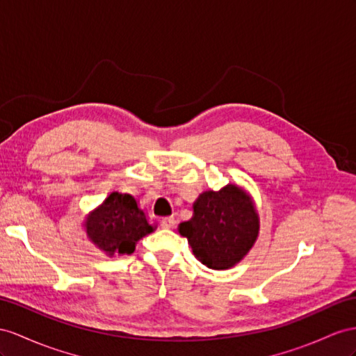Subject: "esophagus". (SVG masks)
<instances>
[{
    "label": "esophagus",
    "mask_w": 356,
    "mask_h": 356,
    "mask_svg": "<svg viewBox=\"0 0 356 356\" xmlns=\"http://www.w3.org/2000/svg\"><path fill=\"white\" fill-rule=\"evenodd\" d=\"M175 225H176V220L172 216L162 218V220H161L162 229H175Z\"/></svg>",
    "instance_id": "1"
}]
</instances>
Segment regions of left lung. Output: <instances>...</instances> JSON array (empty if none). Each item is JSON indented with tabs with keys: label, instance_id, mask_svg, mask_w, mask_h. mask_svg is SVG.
Returning <instances> with one entry per match:
<instances>
[{
	"label": "left lung",
	"instance_id": "8db88e82",
	"mask_svg": "<svg viewBox=\"0 0 356 356\" xmlns=\"http://www.w3.org/2000/svg\"><path fill=\"white\" fill-rule=\"evenodd\" d=\"M189 221L179 225L194 256L215 270L238 265L254 247L260 218L252 197L242 186L229 184L220 191H204L194 203Z\"/></svg>",
	"mask_w": 356,
	"mask_h": 356
}]
</instances>
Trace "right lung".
Listing matches in <instances>:
<instances>
[{
	"instance_id": "add662e5",
	"label": "right lung",
	"mask_w": 356,
	"mask_h": 356,
	"mask_svg": "<svg viewBox=\"0 0 356 356\" xmlns=\"http://www.w3.org/2000/svg\"><path fill=\"white\" fill-rule=\"evenodd\" d=\"M87 238L108 257L132 254L135 245L154 230L147 215L131 194H109L83 222Z\"/></svg>"
}]
</instances>
